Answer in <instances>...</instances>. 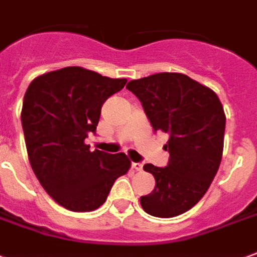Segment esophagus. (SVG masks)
<instances>
[{
    "mask_svg": "<svg viewBox=\"0 0 257 257\" xmlns=\"http://www.w3.org/2000/svg\"><path fill=\"white\" fill-rule=\"evenodd\" d=\"M132 167L136 170V172H141L143 170L144 165L143 163H132Z\"/></svg>",
    "mask_w": 257,
    "mask_h": 257,
    "instance_id": "1",
    "label": "esophagus"
}]
</instances>
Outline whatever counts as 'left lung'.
Wrapping results in <instances>:
<instances>
[{
	"label": "left lung",
	"instance_id": "left-lung-1",
	"mask_svg": "<svg viewBox=\"0 0 257 257\" xmlns=\"http://www.w3.org/2000/svg\"><path fill=\"white\" fill-rule=\"evenodd\" d=\"M125 88L143 103L155 132L169 134L163 147L166 167L151 163L155 190L141 206L155 217H174L190 210L206 194L219 170L224 147L225 114L216 92L183 73H156L132 80Z\"/></svg>",
	"mask_w": 257,
	"mask_h": 257
}]
</instances>
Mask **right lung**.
<instances>
[{
    "label": "right lung",
    "instance_id": "right-lung-1",
    "mask_svg": "<svg viewBox=\"0 0 257 257\" xmlns=\"http://www.w3.org/2000/svg\"><path fill=\"white\" fill-rule=\"evenodd\" d=\"M125 83L69 66L38 76L27 88L21 119L29 161L43 188L67 210L98 209L132 166L123 152H91L85 144L103 102Z\"/></svg>",
    "mask_w": 257,
    "mask_h": 257
}]
</instances>
